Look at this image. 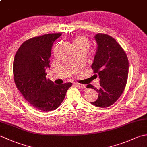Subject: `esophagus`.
I'll list each match as a JSON object with an SVG mask.
<instances>
[{"label": "esophagus", "mask_w": 147, "mask_h": 147, "mask_svg": "<svg viewBox=\"0 0 147 147\" xmlns=\"http://www.w3.org/2000/svg\"><path fill=\"white\" fill-rule=\"evenodd\" d=\"M74 85L76 86L77 87H78L79 88H81V89H84V88H86V86L85 85H82V84L74 83Z\"/></svg>", "instance_id": "esophagus-1"}]
</instances>
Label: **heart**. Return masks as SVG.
<instances>
[{"instance_id": "obj_1", "label": "heart", "mask_w": 147, "mask_h": 147, "mask_svg": "<svg viewBox=\"0 0 147 147\" xmlns=\"http://www.w3.org/2000/svg\"><path fill=\"white\" fill-rule=\"evenodd\" d=\"M73 47L74 48H82L88 50L90 47V42L83 36H78L74 40Z\"/></svg>"}]
</instances>
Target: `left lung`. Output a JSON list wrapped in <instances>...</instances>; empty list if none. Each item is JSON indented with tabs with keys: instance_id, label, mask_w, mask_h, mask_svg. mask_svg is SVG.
Listing matches in <instances>:
<instances>
[{
	"instance_id": "1",
	"label": "left lung",
	"mask_w": 147,
	"mask_h": 147,
	"mask_svg": "<svg viewBox=\"0 0 147 147\" xmlns=\"http://www.w3.org/2000/svg\"><path fill=\"white\" fill-rule=\"evenodd\" d=\"M94 38L97 48L92 68L98 75L100 86L97 89L88 85L86 88L94 89L98 93V99L91 104L105 108L114 104L125 88L129 62L125 52L112 37L98 33Z\"/></svg>"
}]
</instances>
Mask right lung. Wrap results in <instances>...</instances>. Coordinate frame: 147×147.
<instances>
[{
  "label": "right lung",
  "mask_w": 147,
  "mask_h": 147,
  "mask_svg": "<svg viewBox=\"0 0 147 147\" xmlns=\"http://www.w3.org/2000/svg\"><path fill=\"white\" fill-rule=\"evenodd\" d=\"M61 33L47 34L26 40L15 55L14 82L24 98L40 111L58 108L64 100L71 83L61 85L46 79L45 70L50 68L52 46Z\"/></svg>",
  "instance_id": "add662e5"
}]
</instances>
